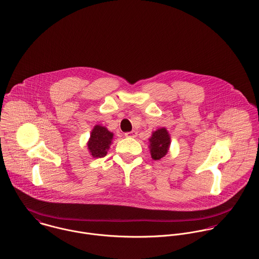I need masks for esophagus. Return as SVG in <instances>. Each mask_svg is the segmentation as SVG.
<instances>
[{"label":"esophagus","instance_id":"1","mask_svg":"<svg viewBox=\"0 0 259 259\" xmlns=\"http://www.w3.org/2000/svg\"><path fill=\"white\" fill-rule=\"evenodd\" d=\"M124 136L127 137V138H136V137L138 136V132H137V131H132V132L125 133Z\"/></svg>","mask_w":259,"mask_h":259}]
</instances>
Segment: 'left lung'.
I'll return each mask as SVG.
<instances>
[{"label": "left lung", "instance_id": "8db88e82", "mask_svg": "<svg viewBox=\"0 0 259 259\" xmlns=\"http://www.w3.org/2000/svg\"><path fill=\"white\" fill-rule=\"evenodd\" d=\"M149 142V152L154 160L161 159L164 157L170 147V135L165 127L157 128L151 134L148 139Z\"/></svg>", "mask_w": 259, "mask_h": 259}]
</instances>
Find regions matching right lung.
<instances>
[{"label":"right lung","mask_w":259,"mask_h":259,"mask_svg":"<svg viewBox=\"0 0 259 259\" xmlns=\"http://www.w3.org/2000/svg\"><path fill=\"white\" fill-rule=\"evenodd\" d=\"M113 139V134L106 126L96 124L92 130L91 137L87 144L90 154L94 158L103 157L108 153Z\"/></svg>","instance_id":"right-lung-1"}]
</instances>
